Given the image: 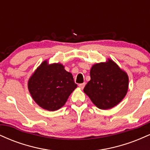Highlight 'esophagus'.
<instances>
[{"label": "esophagus", "mask_w": 150, "mask_h": 150, "mask_svg": "<svg viewBox=\"0 0 150 150\" xmlns=\"http://www.w3.org/2000/svg\"><path fill=\"white\" fill-rule=\"evenodd\" d=\"M79 87H80V89H83L84 87H85V82H84V83H81V84H79Z\"/></svg>", "instance_id": "esophagus-1"}]
</instances>
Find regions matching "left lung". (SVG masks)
<instances>
[{"mask_svg":"<svg viewBox=\"0 0 150 150\" xmlns=\"http://www.w3.org/2000/svg\"><path fill=\"white\" fill-rule=\"evenodd\" d=\"M90 77L84 92L100 109H110L116 106L128 92V74L110 58L106 62L93 65Z\"/></svg>","mask_w":150,"mask_h":150,"instance_id":"8db88e82","label":"left lung"}]
</instances>
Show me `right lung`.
Segmentation results:
<instances>
[{
  "mask_svg": "<svg viewBox=\"0 0 150 150\" xmlns=\"http://www.w3.org/2000/svg\"><path fill=\"white\" fill-rule=\"evenodd\" d=\"M77 87L73 76L61 63L43 61L28 80V89L40 107L54 111L64 106Z\"/></svg>",
  "mask_w": 150,
  "mask_h": 150,
  "instance_id": "right-lung-1",
  "label": "right lung"
}]
</instances>
